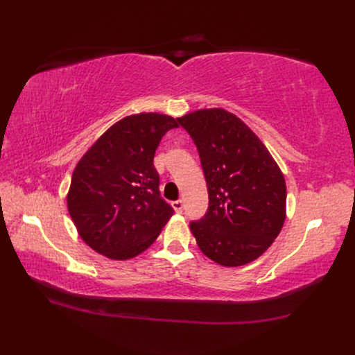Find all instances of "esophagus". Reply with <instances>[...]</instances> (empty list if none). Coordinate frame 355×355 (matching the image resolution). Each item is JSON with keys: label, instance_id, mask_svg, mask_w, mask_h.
I'll return each instance as SVG.
<instances>
[{"label": "esophagus", "instance_id": "esophagus-1", "mask_svg": "<svg viewBox=\"0 0 355 355\" xmlns=\"http://www.w3.org/2000/svg\"><path fill=\"white\" fill-rule=\"evenodd\" d=\"M171 207L175 209L176 213H182V211H184V201H182V200L173 201V202H171Z\"/></svg>", "mask_w": 355, "mask_h": 355}]
</instances>
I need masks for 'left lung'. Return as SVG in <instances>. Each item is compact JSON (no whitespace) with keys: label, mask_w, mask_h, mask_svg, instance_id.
<instances>
[{"label":"left lung","mask_w":355,"mask_h":355,"mask_svg":"<svg viewBox=\"0 0 355 355\" xmlns=\"http://www.w3.org/2000/svg\"><path fill=\"white\" fill-rule=\"evenodd\" d=\"M178 121L194 139L207 182L206 216L189 225L200 250L222 266L256 261L286 220L282 168L252 128L227 110H198Z\"/></svg>","instance_id":"8db88e82"}]
</instances>
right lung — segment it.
Masks as SVG:
<instances>
[{"mask_svg":"<svg viewBox=\"0 0 355 355\" xmlns=\"http://www.w3.org/2000/svg\"><path fill=\"white\" fill-rule=\"evenodd\" d=\"M173 116L141 112L121 118L73 168L68 211L83 241L112 261L145 252L173 214L159 197L154 155Z\"/></svg>","mask_w":355,"mask_h":355,"instance_id":"add662e5","label":"right lung"}]
</instances>
